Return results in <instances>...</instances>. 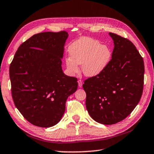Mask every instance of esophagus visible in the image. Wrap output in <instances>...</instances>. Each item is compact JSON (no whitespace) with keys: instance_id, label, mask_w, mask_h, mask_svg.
<instances>
[{"instance_id":"obj_1","label":"esophagus","mask_w":154,"mask_h":154,"mask_svg":"<svg viewBox=\"0 0 154 154\" xmlns=\"http://www.w3.org/2000/svg\"><path fill=\"white\" fill-rule=\"evenodd\" d=\"M82 85H83V81L81 80V79L78 80V85H79V87L82 88Z\"/></svg>"}]
</instances>
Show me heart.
<instances>
[{"instance_id": "obj_1", "label": "heart", "mask_w": 154, "mask_h": 154, "mask_svg": "<svg viewBox=\"0 0 154 154\" xmlns=\"http://www.w3.org/2000/svg\"><path fill=\"white\" fill-rule=\"evenodd\" d=\"M69 56L65 64L70 74L79 72V64L82 65L83 74L94 77L102 72L109 63L111 51L106 45L90 38H83L69 47Z\"/></svg>"}]
</instances>
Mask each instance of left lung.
<instances>
[{
	"label": "left lung",
	"instance_id": "left-lung-1",
	"mask_svg": "<svg viewBox=\"0 0 154 154\" xmlns=\"http://www.w3.org/2000/svg\"><path fill=\"white\" fill-rule=\"evenodd\" d=\"M114 49L105 69L84 81L85 105L98 123L111 125L123 120L136 107L144 83V62L136 47L126 38L109 32Z\"/></svg>",
	"mask_w": 154,
	"mask_h": 154
}]
</instances>
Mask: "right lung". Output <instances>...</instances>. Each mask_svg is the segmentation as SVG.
<instances>
[{"label":"right lung","mask_w":154,"mask_h":154,"mask_svg":"<svg viewBox=\"0 0 154 154\" xmlns=\"http://www.w3.org/2000/svg\"><path fill=\"white\" fill-rule=\"evenodd\" d=\"M69 34L41 32L21 45L9 66L11 94L15 106L35 126L58 124L68 97L77 89V79L62 69L64 46Z\"/></svg>","instance_id":"obj_1"}]
</instances>
